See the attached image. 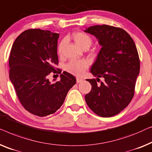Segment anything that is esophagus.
I'll return each instance as SVG.
<instances>
[{"mask_svg": "<svg viewBox=\"0 0 152 152\" xmlns=\"http://www.w3.org/2000/svg\"><path fill=\"white\" fill-rule=\"evenodd\" d=\"M83 80V78H76V82L77 83H80V82H82Z\"/></svg>", "mask_w": 152, "mask_h": 152, "instance_id": "obj_1", "label": "esophagus"}]
</instances>
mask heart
<instances>
[{
	"label": "heart",
	"mask_w": 152,
	"mask_h": 152,
	"mask_svg": "<svg viewBox=\"0 0 152 152\" xmlns=\"http://www.w3.org/2000/svg\"><path fill=\"white\" fill-rule=\"evenodd\" d=\"M73 38L77 45L81 48H89L92 42V38L89 34L83 31H77L73 34ZM66 43V39L61 40L57 46V52L59 55H62L64 47ZM89 67V63L86 60H72L65 65V70L69 73L76 76H81L84 73L85 70Z\"/></svg>",
	"instance_id": "1"
}]
</instances>
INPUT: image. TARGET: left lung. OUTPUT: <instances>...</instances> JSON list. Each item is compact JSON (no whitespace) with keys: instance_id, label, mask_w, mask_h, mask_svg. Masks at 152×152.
Returning <instances> with one entry per match:
<instances>
[{"instance_id":"obj_1","label":"left lung","mask_w":152,"mask_h":152,"mask_svg":"<svg viewBox=\"0 0 152 152\" xmlns=\"http://www.w3.org/2000/svg\"><path fill=\"white\" fill-rule=\"evenodd\" d=\"M85 31L95 36L102 46L91 68L97 78L87 79L92 86L85 95V101L98 116H114L134 97L140 72L137 49L129 34L120 27L94 25ZM100 77L104 80L101 81Z\"/></svg>"}]
</instances>
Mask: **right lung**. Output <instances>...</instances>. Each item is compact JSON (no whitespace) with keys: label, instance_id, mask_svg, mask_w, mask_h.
Masks as SVG:
<instances>
[{"label":"right lung","instance_id":"1","mask_svg":"<svg viewBox=\"0 0 152 152\" xmlns=\"http://www.w3.org/2000/svg\"><path fill=\"white\" fill-rule=\"evenodd\" d=\"M58 37L59 34L49 30L27 29L16 38L10 54V78L19 101L27 111L40 117L56 112L76 82L66 72L59 81L49 80L51 73L61 74L55 67L58 64Z\"/></svg>","mask_w":152,"mask_h":152}]
</instances>
